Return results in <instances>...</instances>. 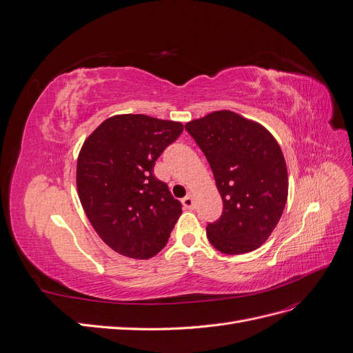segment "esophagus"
Wrapping results in <instances>:
<instances>
[{
    "mask_svg": "<svg viewBox=\"0 0 353 353\" xmlns=\"http://www.w3.org/2000/svg\"><path fill=\"white\" fill-rule=\"evenodd\" d=\"M183 205L185 209H193L194 206V200H193V196H191L190 193L183 199Z\"/></svg>",
    "mask_w": 353,
    "mask_h": 353,
    "instance_id": "esophagus-1",
    "label": "esophagus"
}]
</instances>
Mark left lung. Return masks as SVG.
Listing matches in <instances>:
<instances>
[{
	"instance_id": "1",
	"label": "left lung",
	"mask_w": 353,
	"mask_h": 353,
	"mask_svg": "<svg viewBox=\"0 0 353 353\" xmlns=\"http://www.w3.org/2000/svg\"><path fill=\"white\" fill-rule=\"evenodd\" d=\"M185 130L205 153L223 201L221 218L206 227L210 244L225 254L261 248L287 201L281 147L261 123L231 110L212 112Z\"/></svg>"
}]
</instances>
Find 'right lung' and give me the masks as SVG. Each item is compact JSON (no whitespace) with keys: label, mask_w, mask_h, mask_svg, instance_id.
<instances>
[{"label":"right lung","mask_w":353,"mask_h":353,"mask_svg":"<svg viewBox=\"0 0 353 353\" xmlns=\"http://www.w3.org/2000/svg\"><path fill=\"white\" fill-rule=\"evenodd\" d=\"M183 130L181 122L116 114L85 140L78 194L91 225L114 252L148 259L166 245L183 206L153 168Z\"/></svg>","instance_id":"1"}]
</instances>
